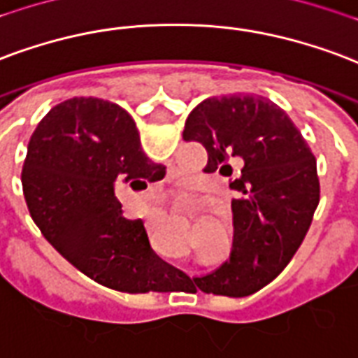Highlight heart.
<instances>
[{"instance_id":"heart-1","label":"heart","mask_w":358,"mask_h":358,"mask_svg":"<svg viewBox=\"0 0 358 358\" xmlns=\"http://www.w3.org/2000/svg\"><path fill=\"white\" fill-rule=\"evenodd\" d=\"M182 187H184V189H187V187H189V182H182Z\"/></svg>"}]
</instances>
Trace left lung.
<instances>
[{"mask_svg":"<svg viewBox=\"0 0 358 358\" xmlns=\"http://www.w3.org/2000/svg\"><path fill=\"white\" fill-rule=\"evenodd\" d=\"M184 140L205 145V172L231 176L229 161L245 163L229 178L237 193L229 262L193 282L206 294H254L287 267L311 226L320 193L317 159L287 112L256 94L203 100L187 115Z\"/></svg>","mask_w":358,"mask_h":358,"instance_id":"obj_1","label":"left lung"}]
</instances>
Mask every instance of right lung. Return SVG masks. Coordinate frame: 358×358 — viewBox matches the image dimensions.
I'll return each instance as SVG.
<instances>
[{"label":"right lung","instance_id":"add662e5","mask_svg":"<svg viewBox=\"0 0 358 358\" xmlns=\"http://www.w3.org/2000/svg\"><path fill=\"white\" fill-rule=\"evenodd\" d=\"M165 176L145 157L129 113L100 98H70L28 144L22 192L31 220L81 273L119 292H172L186 279L153 252L142 220H127L117 184L144 189Z\"/></svg>","mask_w":358,"mask_h":358}]
</instances>
